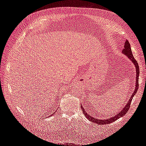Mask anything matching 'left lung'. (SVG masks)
<instances>
[{
  "mask_svg": "<svg viewBox=\"0 0 146 146\" xmlns=\"http://www.w3.org/2000/svg\"><path fill=\"white\" fill-rule=\"evenodd\" d=\"M122 53H123V54H124L126 56H127V57H129L130 60H131V61H132V62L133 63L134 65L135 66L136 70V88L135 89V91L133 93V94L131 95L130 100H129V102L127 104V105H126L125 107H123V110H122V111L119 112V113H118L117 115H116L115 116H113L111 118H109V119H103V120H102V119H96V118L92 117L90 116V115H88V114H87L85 110H84V108L82 107H81L84 115L85 116V117L88 119V120H90L92 122L97 123L99 125L108 124V123H112L113 122L117 120V119L119 117L124 116L125 114L128 112V110H129L130 105H131V100H132V99H133L134 96L135 95L137 91H138V88H139V82H138L139 80H139V67L138 66V62H137V61L134 58L133 54H132V52H131V47H130V44L129 41H126L125 42L124 48H123V50H122Z\"/></svg>",
  "mask_w": 146,
  "mask_h": 146,
  "instance_id": "obj_1",
  "label": "left lung"
}]
</instances>
